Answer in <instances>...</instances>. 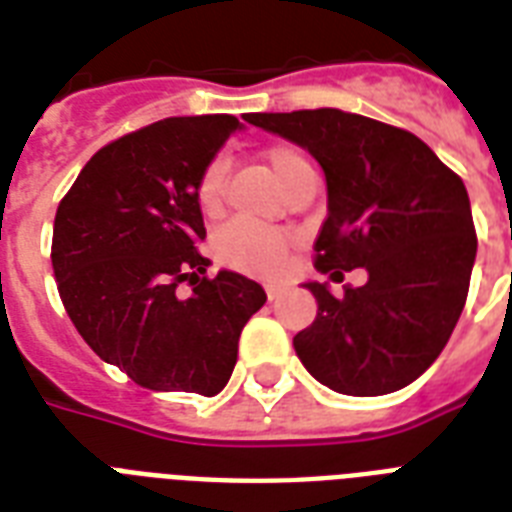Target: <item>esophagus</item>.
<instances>
[{
  "label": "esophagus",
  "mask_w": 512,
  "mask_h": 512,
  "mask_svg": "<svg viewBox=\"0 0 512 512\" xmlns=\"http://www.w3.org/2000/svg\"><path fill=\"white\" fill-rule=\"evenodd\" d=\"M284 292H287V287H284V284H265V295H268V300H279L281 295H284Z\"/></svg>",
  "instance_id": "esophagus-1"
}]
</instances>
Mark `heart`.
<instances>
[{"label": "heart", "mask_w": 512, "mask_h": 512, "mask_svg": "<svg viewBox=\"0 0 512 512\" xmlns=\"http://www.w3.org/2000/svg\"><path fill=\"white\" fill-rule=\"evenodd\" d=\"M263 162L276 180L281 191L287 193L303 177L313 175L311 162L292 146L265 148ZM225 170L220 162H212L199 177L196 185V201L204 215H215L223 204ZM215 255L220 263L231 265L236 271L257 273V276H273L287 265L289 236L271 228L249 223H231L215 236Z\"/></svg>", "instance_id": "heart-1"}]
</instances>
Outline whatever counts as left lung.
Instances as JSON below:
<instances>
[{
    "label": "left lung",
    "instance_id": "obj_1",
    "mask_svg": "<svg viewBox=\"0 0 512 512\" xmlns=\"http://www.w3.org/2000/svg\"><path fill=\"white\" fill-rule=\"evenodd\" d=\"M249 124L305 148L327 177L316 271L364 288L335 298L305 281L316 321L297 358L345 396H385L414 382L444 350L465 308L476 228L465 183L417 135L340 108L247 114Z\"/></svg>",
    "mask_w": 512,
    "mask_h": 512
}]
</instances>
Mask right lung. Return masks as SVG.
<instances>
[{"label":"right lung","mask_w":512,"mask_h":512,"mask_svg":"<svg viewBox=\"0 0 512 512\" xmlns=\"http://www.w3.org/2000/svg\"><path fill=\"white\" fill-rule=\"evenodd\" d=\"M244 124L172 116L100 148L60 201L52 268L84 342L151 390L217 396L265 289L236 271L204 279L196 185ZM188 280L191 296L176 287Z\"/></svg>","instance_id":"right-lung-1"}]
</instances>
